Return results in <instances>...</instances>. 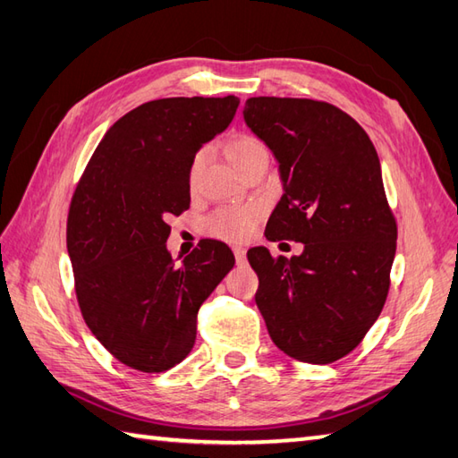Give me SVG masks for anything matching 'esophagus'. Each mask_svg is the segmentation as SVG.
<instances>
[{
	"label": "esophagus",
	"mask_w": 458,
	"mask_h": 458,
	"mask_svg": "<svg viewBox=\"0 0 458 458\" xmlns=\"http://www.w3.org/2000/svg\"><path fill=\"white\" fill-rule=\"evenodd\" d=\"M232 251H234V258H236L238 264H244V261H246V250L240 248V246H234V248H232Z\"/></svg>",
	"instance_id": "34e87169"
}]
</instances>
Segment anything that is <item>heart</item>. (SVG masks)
<instances>
[{"mask_svg":"<svg viewBox=\"0 0 458 458\" xmlns=\"http://www.w3.org/2000/svg\"><path fill=\"white\" fill-rule=\"evenodd\" d=\"M228 159L238 171L246 169L251 161H256L259 157H267L266 145L261 143L254 135L242 133L238 138L232 140L226 148ZM204 165V155L199 153L197 157L192 159L191 167H189V182L191 187H194L199 181V174L202 171ZM259 212L256 207H232V208H222L218 212H214L212 216L207 222V230L212 236H218L224 240H246L251 236V232L256 228Z\"/></svg>","mask_w":458,"mask_h":458,"instance_id":"obj_1","label":"heart"}]
</instances>
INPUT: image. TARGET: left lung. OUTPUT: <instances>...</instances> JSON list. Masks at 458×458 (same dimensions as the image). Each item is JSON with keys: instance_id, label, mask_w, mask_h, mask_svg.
Instances as JSON below:
<instances>
[{"instance_id": "1", "label": "left lung", "mask_w": 458, "mask_h": 458, "mask_svg": "<svg viewBox=\"0 0 458 458\" xmlns=\"http://www.w3.org/2000/svg\"><path fill=\"white\" fill-rule=\"evenodd\" d=\"M244 122L274 153L284 182L266 238L303 244L291 259L264 246L248 251L256 305L279 350L330 364L360 344L390 289L397 226L377 153L327 102L259 96L246 102Z\"/></svg>"}]
</instances>
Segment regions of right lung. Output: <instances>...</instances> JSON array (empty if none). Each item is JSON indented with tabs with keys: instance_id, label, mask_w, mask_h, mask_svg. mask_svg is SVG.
<instances>
[{
	"instance_id": "right-lung-1",
	"label": "right lung",
	"mask_w": 458,
	"mask_h": 458,
	"mask_svg": "<svg viewBox=\"0 0 458 458\" xmlns=\"http://www.w3.org/2000/svg\"><path fill=\"white\" fill-rule=\"evenodd\" d=\"M238 104L192 96L138 106L106 131L74 191L66 248L82 317L140 372H165L189 356L199 307L234 267L218 240L174 264L167 218L189 208L194 155L228 128Z\"/></svg>"
}]
</instances>
